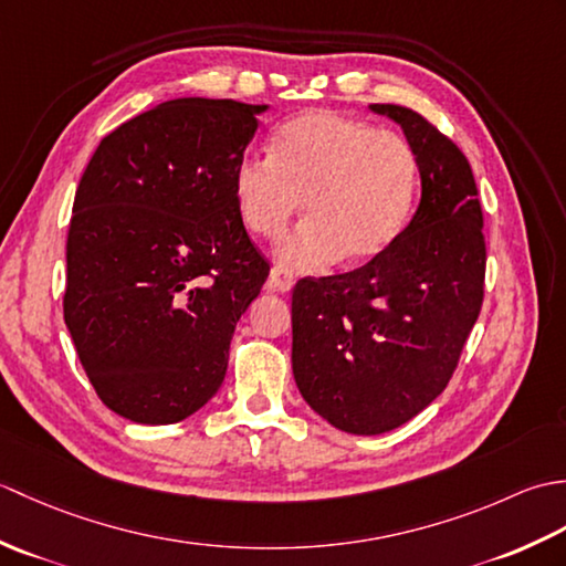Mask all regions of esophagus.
I'll use <instances>...</instances> for the list:
<instances>
[{
	"mask_svg": "<svg viewBox=\"0 0 566 566\" xmlns=\"http://www.w3.org/2000/svg\"><path fill=\"white\" fill-rule=\"evenodd\" d=\"M268 282L274 292L286 294V292H292V286H294V274L286 268H272Z\"/></svg>",
	"mask_w": 566,
	"mask_h": 566,
	"instance_id": "obj_1",
	"label": "esophagus"
}]
</instances>
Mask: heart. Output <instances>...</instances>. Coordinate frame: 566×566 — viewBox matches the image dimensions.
Segmentation results:
<instances>
[{"mask_svg":"<svg viewBox=\"0 0 566 566\" xmlns=\"http://www.w3.org/2000/svg\"><path fill=\"white\" fill-rule=\"evenodd\" d=\"M270 155L238 160L233 199L260 238L280 235L304 201L306 221L274 250L286 268L363 264L399 235L416 189V155L399 134L311 109L274 130Z\"/></svg>","mask_w":566,"mask_h":566,"instance_id":"1","label":"heart"}]
</instances>
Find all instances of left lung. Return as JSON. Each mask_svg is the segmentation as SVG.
Masks as SVG:
<instances>
[{
    "label": "left lung",
    "mask_w": 566,
    "mask_h": 566,
    "mask_svg": "<svg viewBox=\"0 0 566 566\" xmlns=\"http://www.w3.org/2000/svg\"><path fill=\"white\" fill-rule=\"evenodd\" d=\"M416 155L420 201L365 268L306 280L292 294L298 391L333 428L381 436L448 387L484 298V216L464 153L399 104H369Z\"/></svg>",
    "instance_id": "8db88e82"
}]
</instances>
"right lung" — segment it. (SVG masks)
<instances>
[{
    "mask_svg": "<svg viewBox=\"0 0 566 566\" xmlns=\"http://www.w3.org/2000/svg\"><path fill=\"white\" fill-rule=\"evenodd\" d=\"M268 104L185 97L104 136L67 235L65 326L106 408L170 426L219 391L270 268L233 199Z\"/></svg>",
    "mask_w": 566,
    "mask_h": 566,
    "instance_id": "right-lung-1",
    "label": "right lung"
}]
</instances>
